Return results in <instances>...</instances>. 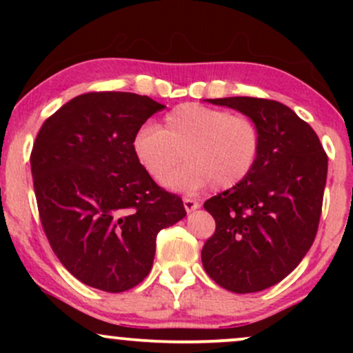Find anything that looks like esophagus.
<instances>
[{"mask_svg": "<svg viewBox=\"0 0 353 353\" xmlns=\"http://www.w3.org/2000/svg\"><path fill=\"white\" fill-rule=\"evenodd\" d=\"M182 202H184V209L188 210V212H192V210L199 209V205H201L199 202H197L196 199H190V197H184Z\"/></svg>", "mask_w": 353, "mask_h": 353, "instance_id": "esophagus-1", "label": "esophagus"}]
</instances>
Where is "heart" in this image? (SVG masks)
Wrapping results in <instances>:
<instances>
[{"label":"heart","instance_id":"b5f03b06","mask_svg":"<svg viewBox=\"0 0 353 353\" xmlns=\"http://www.w3.org/2000/svg\"><path fill=\"white\" fill-rule=\"evenodd\" d=\"M261 148L254 119L196 103L174 108L159 129L145 125L132 139L137 163L156 182L168 179L184 156L189 164L169 179L182 190L236 188L254 171Z\"/></svg>","mask_w":353,"mask_h":353}]
</instances>
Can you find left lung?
Here are the masks:
<instances>
[{
  "label": "left lung",
  "mask_w": 353,
  "mask_h": 353,
  "mask_svg": "<svg viewBox=\"0 0 353 353\" xmlns=\"http://www.w3.org/2000/svg\"><path fill=\"white\" fill-rule=\"evenodd\" d=\"M209 101L254 119L262 148L241 184L204 202L216 230L202 247V265L230 292H259L285 279L314 244L329 157L285 104L247 96Z\"/></svg>",
  "instance_id": "1"
}]
</instances>
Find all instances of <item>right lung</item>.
I'll return each instance as SVG.
<instances>
[{"instance_id": "obj_1", "label": "right lung", "mask_w": 353, "mask_h": 353, "mask_svg": "<svg viewBox=\"0 0 353 353\" xmlns=\"http://www.w3.org/2000/svg\"><path fill=\"white\" fill-rule=\"evenodd\" d=\"M163 104L96 91L44 121L31 151L39 219L59 262L78 281L124 292L148 277L161 230L185 216L177 194L137 163L132 139Z\"/></svg>"}]
</instances>
